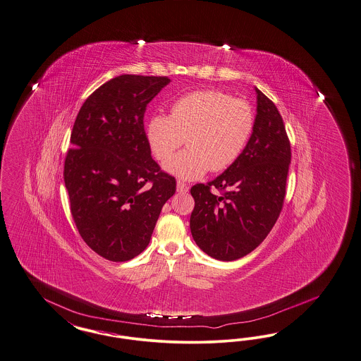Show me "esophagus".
Here are the masks:
<instances>
[{
	"label": "esophagus",
	"instance_id": "esophagus-1",
	"mask_svg": "<svg viewBox=\"0 0 361 361\" xmlns=\"http://www.w3.org/2000/svg\"><path fill=\"white\" fill-rule=\"evenodd\" d=\"M188 190H189V187H188L185 183L177 181V192H180V193H187Z\"/></svg>",
	"mask_w": 361,
	"mask_h": 361
}]
</instances>
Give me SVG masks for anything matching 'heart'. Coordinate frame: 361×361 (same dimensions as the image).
<instances>
[{"label":"heart","instance_id":"obj_1","mask_svg":"<svg viewBox=\"0 0 361 361\" xmlns=\"http://www.w3.org/2000/svg\"><path fill=\"white\" fill-rule=\"evenodd\" d=\"M256 116L244 99L220 90H196L174 101L171 116L156 114L147 126L150 150L165 161L188 138L189 150L164 164L166 172L196 180L209 169L221 172L243 154Z\"/></svg>","mask_w":361,"mask_h":361}]
</instances>
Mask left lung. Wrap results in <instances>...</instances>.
<instances>
[{"instance_id":"left-lung-1","label":"left lung","mask_w":361,"mask_h":361,"mask_svg":"<svg viewBox=\"0 0 361 361\" xmlns=\"http://www.w3.org/2000/svg\"><path fill=\"white\" fill-rule=\"evenodd\" d=\"M257 114L248 145L232 166L208 184L190 188V232L202 252L233 262L257 248L283 209L290 144L276 105L256 87ZM211 187L224 190L216 197Z\"/></svg>"}]
</instances>
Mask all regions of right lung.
<instances>
[{"label": "right lung", "mask_w": 361, "mask_h": 361, "mask_svg": "<svg viewBox=\"0 0 361 361\" xmlns=\"http://www.w3.org/2000/svg\"><path fill=\"white\" fill-rule=\"evenodd\" d=\"M168 77L123 75L96 89L75 117L63 181L75 226L109 262L132 260L148 247L176 178L150 156L147 105Z\"/></svg>", "instance_id": "add662e5"}]
</instances>
